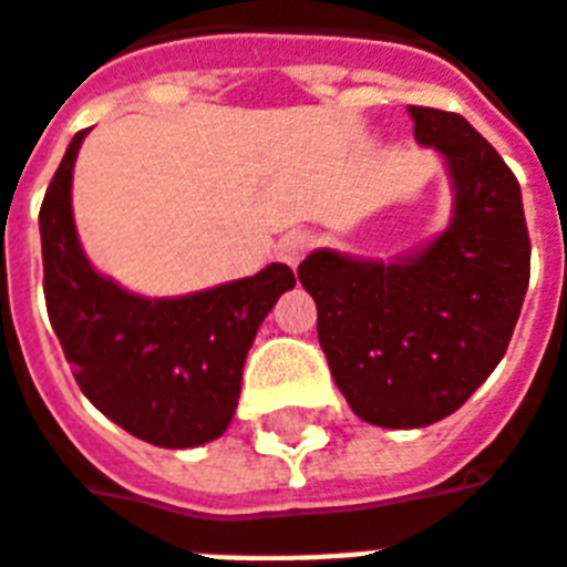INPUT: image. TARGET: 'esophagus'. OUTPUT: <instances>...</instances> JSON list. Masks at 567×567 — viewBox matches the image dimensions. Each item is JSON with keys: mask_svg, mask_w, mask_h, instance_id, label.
Segmentation results:
<instances>
[{"mask_svg": "<svg viewBox=\"0 0 567 567\" xmlns=\"http://www.w3.org/2000/svg\"><path fill=\"white\" fill-rule=\"evenodd\" d=\"M310 250V236L308 233H287V236L278 241V257L287 262V266H299L305 254Z\"/></svg>", "mask_w": 567, "mask_h": 567, "instance_id": "esophagus-1", "label": "esophagus"}]
</instances>
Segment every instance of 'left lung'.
<instances>
[{"label": "left lung", "instance_id": "left-lung-1", "mask_svg": "<svg viewBox=\"0 0 567 567\" xmlns=\"http://www.w3.org/2000/svg\"><path fill=\"white\" fill-rule=\"evenodd\" d=\"M410 116L449 169V227L389 262L319 248L299 266L340 394L391 430L449 419L491 377L520 317L532 250L499 152L457 113L410 106Z\"/></svg>", "mask_w": 567, "mask_h": 567}]
</instances>
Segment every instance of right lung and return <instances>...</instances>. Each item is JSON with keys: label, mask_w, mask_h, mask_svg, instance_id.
<instances>
[{"label": "right lung", "mask_w": 567, "mask_h": 567, "mask_svg": "<svg viewBox=\"0 0 567 567\" xmlns=\"http://www.w3.org/2000/svg\"><path fill=\"white\" fill-rule=\"evenodd\" d=\"M86 134L71 140L38 215L50 326L80 391L106 419L157 449H197L229 427L250 343L296 275L271 262L176 299H146L104 278L83 254L71 208Z\"/></svg>", "instance_id": "right-lung-1"}]
</instances>
